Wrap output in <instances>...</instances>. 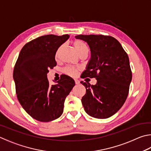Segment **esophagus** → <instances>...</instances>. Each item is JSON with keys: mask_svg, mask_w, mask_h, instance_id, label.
<instances>
[{"mask_svg": "<svg viewBox=\"0 0 151 151\" xmlns=\"http://www.w3.org/2000/svg\"><path fill=\"white\" fill-rule=\"evenodd\" d=\"M75 84H78L79 83H80V82H79V81L78 80H76V79H75Z\"/></svg>", "mask_w": 151, "mask_h": 151, "instance_id": "esophagus-1", "label": "esophagus"}]
</instances>
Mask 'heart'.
<instances>
[{"label":"heart","instance_id":"b5f03b06","mask_svg":"<svg viewBox=\"0 0 151 151\" xmlns=\"http://www.w3.org/2000/svg\"><path fill=\"white\" fill-rule=\"evenodd\" d=\"M73 46L75 49H76V52H77L79 55H81L84 53H88V47L86 45V43H84L83 41L76 40L74 41L73 42ZM63 47V45L59 46L57 48L56 53H55V58L58 59L59 56V53L61 52V49ZM81 67H74V66H67L65 67L63 69V72L66 74V75L70 76H75L77 73L81 70Z\"/></svg>","mask_w":151,"mask_h":151}]
</instances>
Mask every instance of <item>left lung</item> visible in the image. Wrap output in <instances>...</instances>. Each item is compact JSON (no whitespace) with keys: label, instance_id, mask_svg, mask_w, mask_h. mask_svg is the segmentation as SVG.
Masks as SVG:
<instances>
[{"label":"left lung","instance_id":"left-lung-1","mask_svg":"<svg viewBox=\"0 0 151 151\" xmlns=\"http://www.w3.org/2000/svg\"><path fill=\"white\" fill-rule=\"evenodd\" d=\"M76 38L86 42L91 53L81 78L97 80L95 85L81 82L86 90L81 100L84 110L95 118H108L122 108L127 98L132 79L128 55L110 35H78Z\"/></svg>","mask_w":151,"mask_h":151}]
</instances>
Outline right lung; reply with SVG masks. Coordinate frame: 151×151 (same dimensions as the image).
<instances>
[{
    "instance_id": "1",
    "label": "right lung",
    "mask_w": 151,
    "mask_h": 151,
    "mask_svg": "<svg viewBox=\"0 0 151 151\" xmlns=\"http://www.w3.org/2000/svg\"><path fill=\"white\" fill-rule=\"evenodd\" d=\"M68 34H49L28 42L21 49L13 72L17 98L33 118L42 122L56 119L63 112L65 98L75 86L70 76L61 75L55 85L49 84V70L57 65V48L66 42Z\"/></svg>"
}]
</instances>
